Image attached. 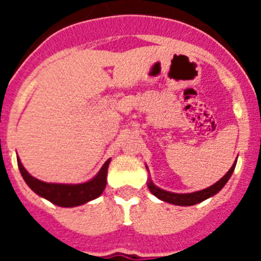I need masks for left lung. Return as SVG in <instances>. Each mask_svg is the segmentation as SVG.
Listing matches in <instances>:
<instances>
[{"instance_id": "1", "label": "left lung", "mask_w": 261, "mask_h": 261, "mask_svg": "<svg viewBox=\"0 0 261 261\" xmlns=\"http://www.w3.org/2000/svg\"><path fill=\"white\" fill-rule=\"evenodd\" d=\"M235 165H237V161L232 163V166L230 167V170L225 174V176H222L220 180L214 183L213 186L208 187V188H205V190L201 191H196V192H191V193H175V192H170V191H165L162 188H159L156 187L155 184L153 183L150 177L147 179V188L153 193L155 197H158L159 200H162L165 202H170L172 205H179V206H191V205H196L199 204V202H202L204 200L209 199L212 196L217 195V193L220 192L222 190L225 184L229 181V179L231 177L232 172H234ZM146 170L149 172V168L146 166Z\"/></svg>"}]
</instances>
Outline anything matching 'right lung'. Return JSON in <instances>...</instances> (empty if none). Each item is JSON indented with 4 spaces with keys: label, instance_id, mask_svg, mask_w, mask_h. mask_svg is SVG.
I'll use <instances>...</instances> for the list:
<instances>
[{
    "label": "right lung",
    "instance_id": "right-lung-1",
    "mask_svg": "<svg viewBox=\"0 0 261 261\" xmlns=\"http://www.w3.org/2000/svg\"><path fill=\"white\" fill-rule=\"evenodd\" d=\"M17 161L23 179L36 195L48 200L52 204L62 206V208H73V206H80V205L86 204L91 200H95L96 197L102 195L106 188V184H107V171L111 158L106 161L105 165L102 166V168L99 170V172L93 179L80 184H61L41 181L32 176L31 174H29L26 168L23 167L19 156L17 158Z\"/></svg>",
    "mask_w": 261,
    "mask_h": 261
}]
</instances>
